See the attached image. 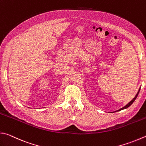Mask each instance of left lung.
Masks as SVG:
<instances>
[{"instance_id": "left-lung-1", "label": "left lung", "mask_w": 146, "mask_h": 146, "mask_svg": "<svg viewBox=\"0 0 146 146\" xmlns=\"http://www.w3.org/2000/svg\"><path fill=\"white\" fill-rule=\"evenodd\" d=\"M140 90H141V87H140V88L139 89V90H138V92H137V94H136V95L135 96V97L132 99V100H131L130 102H128L127 104H126V106H125L124 107H122V108H121V109H119V110H117V111H116L115 112H117V111H121V110H123V109H127L128 107H130L131 104H132L133 103V102L135 100V99L137 98V96H138V95H139V92H140Z\"/></svg>"}]
</instances>
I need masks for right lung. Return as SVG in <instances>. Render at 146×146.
Instances as JSON below:
<instances>
[{
  "instance_id": "add662e5",
  "label": "right lung",
  "mask_w": 146,
  "mask_h": 146,
  "mask_svg": "<svg viewBox=\"0 0 146 146\" xmlns=\"http://www.w3.org/2000/svg\"><path fill=\"white\" fill-rule=\"evenodd\" d=\"M29 108H30V107H29Z\"/></svg>"
}]
</instances>
